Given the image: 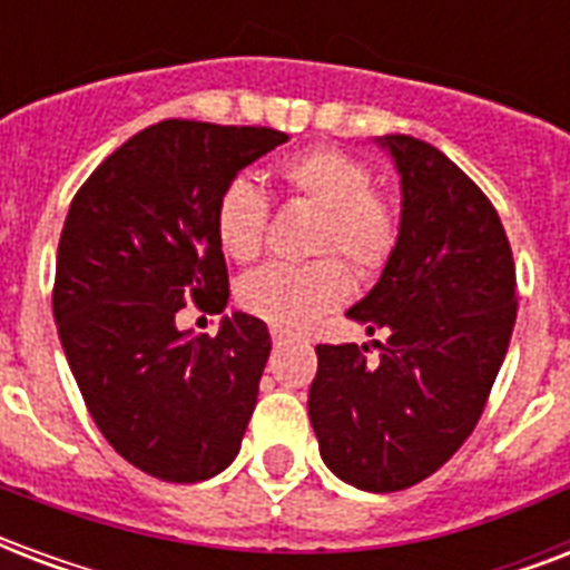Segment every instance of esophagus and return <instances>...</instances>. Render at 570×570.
<instances>
[{
  "mask_svg": "<svg viewBox=\"0 0 570 570\" xmlns=\"http://www.w3.org/2000/svg\"><path fill=\"white\" fill-rule=\"evenodd\" d=\"M272 340H275V346H281V343H289V340H293V331L272 328Z\"/></svg>",
  "mask_w": 570,
  "mask_h": 570,
  "instance_id": "34e87169",
  "label": "esophagus"
}]
</instances>
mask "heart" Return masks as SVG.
<instances>
[{"label": "heart", "instance_id": "obj_1", "mask_svg": "<svg viewBox=\"0 0 570 570\" xmlns=\"http://www.w3.org/2000/svg\"><path fill=\"white\" fill-rule=\"evenodd\" d=\"M277 183L293 200L320 209L313 227V254L304 266H266L242 277L236 304L275 328H304L346 302L355 277H375L390 266L402 239L396 200L373 186V168L340 147L316 145L284 156L275 168ZM213 227L218 248L233 263H254L268 236V200L248 177H233L215 197Z\"/></svg>", "mask_w": 570, "mask_h": 570}]
</instances>
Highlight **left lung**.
<instances>
[{"label":"left lung","mask_w":570,"mask_h":570,"mask_svg":"<svg viewBox=\"0 0 570 570\" xmlns=\"http://www.w3.org/2000/svg\"><path fill=\"white\" fill-rule=\"evenodd\" d=\"M402 174V239L364 302L346 313L375 340L320 343L313 432L343 482L402 491L459 452L485 411L518 316L503 222L459 165L414 136H384Z\"/></svg>","instance_id":"obj_1"}]
</instances>
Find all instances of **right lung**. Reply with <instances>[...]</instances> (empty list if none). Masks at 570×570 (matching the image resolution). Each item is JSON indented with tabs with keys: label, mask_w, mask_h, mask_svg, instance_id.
Masks as SVG:
<instances>
[{
	"label": "right lung",
	"mask_w": 570,
	"mask_h": 570,
	"mask_svg": "<svg viewBox=\"0 0 570 570\" xmlns=\"http://www.w3.org/2000/svg\"><path fill=\"white\" fill-rule=\"evenodd\" d=\"M286 132L168 118L102 159L58 242L52 316L102 438L163 482H204L239 452L272 352L248 313L186 337L177 311L222 313L215 197Z\"/></svg>",
	"instance_id": "right-lung-1"
}]
</instances>
